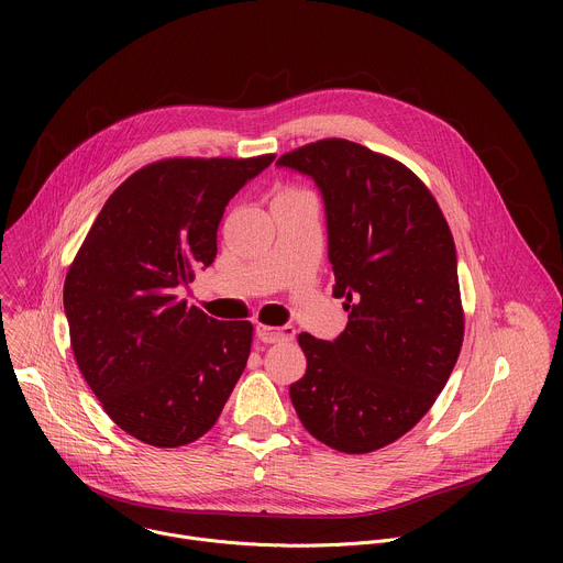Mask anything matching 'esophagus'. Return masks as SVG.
<instances>
[{
	"mask_svg": "<svg viewBox=\"0 0 563 563\" xmlns=\"http://www.w3.org/2000/svg\"><path fill=\"white\" fill-rule=\"evenodd\" d=\"M256 336H258L263 343H285V341H291V339L296 336V330H294L291 325L272 328V325L258 323V325H256Z\"/></svg>",
	"mask_w": 563,
	"mask_h": 563,
	"instance_id": "esophagus-1",
	"label": "esophagus"
}]
</instances>
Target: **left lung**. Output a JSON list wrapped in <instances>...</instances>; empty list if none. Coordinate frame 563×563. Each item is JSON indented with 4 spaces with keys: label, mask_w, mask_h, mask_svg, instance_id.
<instances>
[{
    "label": "left lung",
    "mask_w": 563,
    "mask_h": 563,
    "mask_svg": "<svg viewBox=\"0 0 563 563\" xmlns=\"http://www.w3.org/2000/svg\"><path fill=\"white\" fill-rule=\"evenodd\" d=\"M325 202L334 296L347 328L334 341L302 332L307 358L289 385L305 430L365 454L410 432L445 387L463 343L456 250L428 187L396 159L330 137L278 157Z\"/></svg>",
    "instance_id": "obj_1"
}]
</instances>
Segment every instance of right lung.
I'll use <instances>...</instances> for the list:
<instances>
[{
  "instance_id": "add662e5",
  "label": "right lung",
  "mask_w": 563,
  "mask_h": 563,
  "mask_svg": "<svg viewBox=\"0 0 563 563\" xmlns=\"http://www.w3.org/2000/svg\"><path fill=\"white\" fill-rule=\"evenodd\" d=\"M276 155L172 157L107 200L64 280L79 372L118 428L155 448L218 421L252 350V323L216 320L176 291L213 263L229 200Z\"/></svg>"
}]
</instances>
